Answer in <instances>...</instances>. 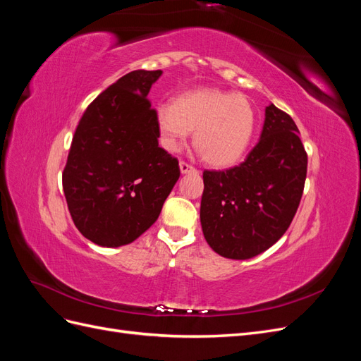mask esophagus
Listing matches in <instances>:
<instances>
[{
  "mask_svg": "<svg viewBox=\"0 0 361 361\" xmlns=\"http://www.w3.org/2000/svg\"><path fill=\"white\" fill-rule=\"evenodd\" d=\"M179 167H180V173H182V174H187V173H197V171H199L197 169L192 167L191 164L185 162V161H180V162H179Z\"/></svg>",
  "mask_w": 361,
  "mask_h": 361,
  "instance_id": "1",
  "label": "esophagus"
}]
</instances>
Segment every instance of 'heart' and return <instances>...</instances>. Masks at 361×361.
<instances>
[{
	"label": "heart",
	"mask_w": 361,
	"mask_h": 361,
	"mask_svg": "<svg viewBox=\"0 0 361 361\" xmlns=\"http://www.w3.org/2000/svg\"><path fill=\"white\" fill-rule=\"evenodd\" d=\"M256 123L257 114L247 96L212 87L185 92L157 110L161 145L178 152L194 130V146L212 167H228L241 159Z\"/></svg>",
	"instance_id": "obj_1"
}]
</instances>
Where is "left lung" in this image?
Returning <instances> with one entry per match:
<instances>
[{"label":"left lung","instance_id":"1","mask_svg":"<svg viewBox=\"0 0 361 361\" xmlns=\"http://www.w3.org/2000/svg\"><path fill=\"white\" fill-rule=\"evenodd\" d=\"M298 133L292 117L271 104L247 159L227 170L203 171L200 221L215 253L250 259L285 235L307 176V154Z\"/></svg>","mask_w":361,"mask_h":361}]
</instances>
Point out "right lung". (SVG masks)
Returning a JSON list of instances; mask_svg holds the SVG:
<instances>
[{
    "mask_svg": "<svg viewBox=\"0 0 361 361\" xmlns=\"http://www.w3.org/2000/svg\"><path fill=\"white\" fill-rule=\"evenodd\" d=\"M162 71H133L87 106L75 129L63 190L73 224L102 247L130 244L154 224L180 176L158 146L147 94Z\"/></svg>",
    "mask_w": 361,
    "mask_h": 361,
    "instance_id": "right-lung-1",
    "label": "right lung"
}]
</instances>
